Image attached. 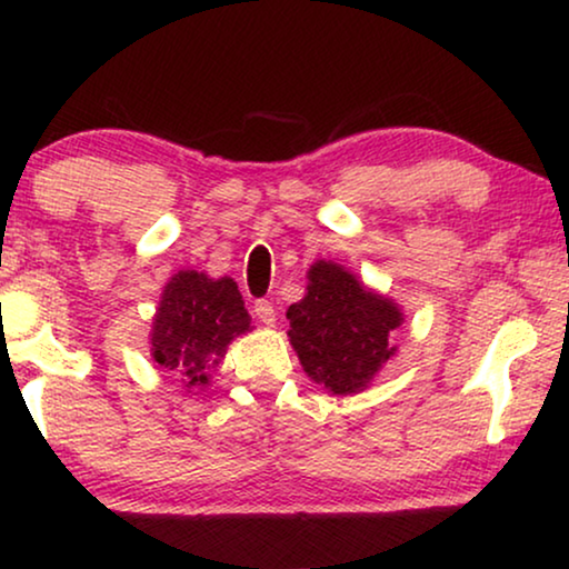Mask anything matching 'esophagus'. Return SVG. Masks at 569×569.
Here are the masks:
<instances>
[{
    "label": "esophagus",
    "mask_w": 569,
    "mask_h": 569,
    "mask_svg": "<svg viewBox=\"0 0 569 569\" xmlns=\"http://www.w3.org/2000/svg\"><path fill=\"white\" fill-rule=\"evenodd\" d=\"M253 313L261 323H267V326H274V321H277V310H274V302H271V300H256Z\"/></svg>",
    "instance_id": "obj_1"
}]
</instances>
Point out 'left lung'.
I'll use <instances>...</instances> for the list:
<instances>
[{
    "instance_id": "8db88e82",
    "label": "left lung",
    "mask_w": 569,
    "mask_h": 569,
    "mask_svg": "<svg viewBox=\"0 0 569 569\" xmlns=\"http://www.w3.org/2000/svg\"><path fill=\"white\" fill-rule=\"evenodd\" d=\"M306 298L287 310L290 345L310 380L333 396L365 391L396 355L388 345L403 313L333 261L308 269Z\"/></svg>"
}]
</instances>
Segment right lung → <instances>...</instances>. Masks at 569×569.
<instances>
[{"instance_id": "obj_1", "label": "right lung", "mask_w": 569, "mask_h": 569, "mask_svg": "<svg viewBox=\"0 0 569 569\" xmlns=\"http://www.w3.org/2000/svg\"><path fill=\"white\" fill-rule=\"evenodd\" d=\"M248 329L251 316L230 277L209 279L204 271L183 269L170 277L152 318V357L186 388H204L230 341Z\"/></svg>"}]
</instances>
